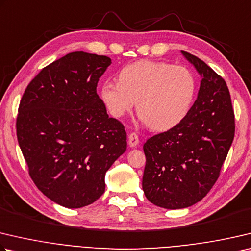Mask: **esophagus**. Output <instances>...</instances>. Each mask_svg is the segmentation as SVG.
Here are the masks:
<instances>
[{"label": "esophagus", "instance_id": "obj_1", "mask_svg": "<svg viewBox=\"0 0 251 251\" xmlns=\"http://www.w3.org/2000/svg\"><path fill=\"white\" fill-rule=\"evenodd\" d=\"M128 144L130 147H136L139 144V137L137 133H130L128 136Z\"/></svg>", "mask_w": 251, "mask_h": 251}]
</instances>
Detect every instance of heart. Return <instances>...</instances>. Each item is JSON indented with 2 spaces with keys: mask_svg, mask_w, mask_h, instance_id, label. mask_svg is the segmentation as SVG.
<instances>
[{
  "mask_svg": "<svg viewBox=\"0 0 251 251\" xmlns=\"http://www.w3.org/2000/svg\"><path fill=\"white\" fill-rule=\"evenodd\" d=\"M197 91V78L186 67L139 60L123 68L118 83L104 82L100 97L117 118L131 112L138 101L140 120L154 130H167L188 116Z\"/></svg>",
  "mask_w": 251,
  "mask_h": 251,
  "instance_id": "heart-1",
  "label": "heart"
}]
</instances>
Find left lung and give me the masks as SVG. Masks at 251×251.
Returning <instances> with one entry per match:
<instances>
[{"label":"left lung","mask_w":251,"mask_h":251,"mask_svg":"<svg viewBox=\"0 0 251 251\" xmlns=\"http://www.w3.org/2000/svg\"><path fill=\"white\" fill-rule=\"evenodd\" d=\"M182 53L202 76L197 101L180 124L144 144V193L169 209L189 207L211 191L235 136L225 80L197 56Z\"/></svg>","instance_id":"8db88e82"}]
</instances>
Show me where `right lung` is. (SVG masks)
Instances as JSON below:
<instances>
[{"instance_id":"1","label":"right lung","mask_w":251,"mask_h":251,"mask_svg":"<svg viewBox=\"0 0 251 251\" xmlns=\"http://www.w3.org/2000/svg\"><path fill=\"white\" fill-rule=\"evenodd\" d=\"M112 63L75 51L45 67L27 85L16 135L39 191L68 208L92 204L105 191V173L125 152V127L108 117L97 93Z\"/></svg>"}]
</instances>
